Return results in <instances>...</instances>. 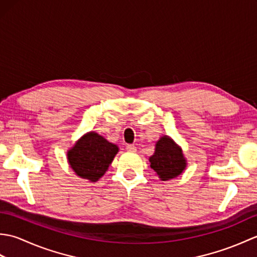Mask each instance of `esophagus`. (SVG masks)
<instances>
[{"label":"esophagus","mask_w":257,"mask_h":257,"mask_svg":"<svg viewBox=\"0 0 257 257\" xmlns=\"http://www.w3.org/2000/svg\"><path fill=\"white\" fill-rule=\"evenodd\" d=\"M125 149H127V151H129V152H136L137 151V147H136L135 145H127Z\"/></svg>","instance_id":"esophagus-1"}]
</instances>
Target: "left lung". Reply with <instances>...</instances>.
Here are the masks:
<instances>
[{"label": "left lung", "instance_id": "obj_1", "mask_svg": "<svg viewBox=\"0 0 257 257\" xmlns=\"http://www.w3.org/2000/svg\"><path fill=\"white\" fill-rule=\"evenodd\" d=\"M149 161L150 167L162 181L180 176L187 167L182 149L168 136L157 141L155 154L149 158Z\"/></svg>", "mask_w": 257, "mask_h": 257}]
</instances>
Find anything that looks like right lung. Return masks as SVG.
Here are the masks:
<instances>
[{"label":"right lung","instance_id":"add662e5","mask_svg":"<svg viewBox=\"0 0 257 257\" xmlns=\"http://www.w3.org/2000/svg\"><path fill=\"white\" fill-rule=\"evenodd\" d=\"M118 150L116 145L95 132H90L68 150L67 159L78 177L96 182L106 173Z\"/></svg>","mask_w":257,"mask_h":257}]
</instances>
